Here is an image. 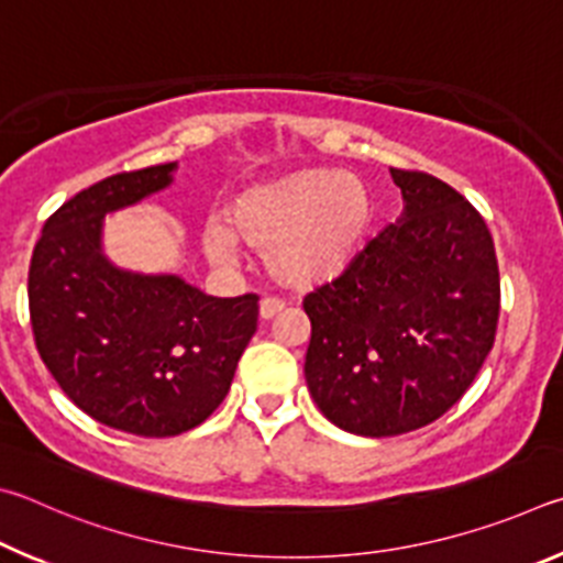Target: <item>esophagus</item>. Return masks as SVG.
<instances>
[{"label":"esophagus","mask_w":563,"mask_h":563,"mask_svg":"<svg viewBox=\"0 0 563 563\" xmlns=\"http://www.w3.org/2000/svg\"><path fill=\"white\" fill-rule=\"evenodd\" d=\"M284 309H287V303H284L282 299L266 297V299H262V303H260V317H262L264 321H269V319L276 317V313H282Z\"/></svg>","instance_id":"esophagus-1"}]
</instances>
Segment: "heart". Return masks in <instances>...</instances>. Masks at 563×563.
I'll list each match as a JSON object with an SVG mask.
<instances>
[{"label":"heart","instance_id":"obj_1","mask_svg":"<svg viewBox=\"0 0 563 563\" xmlns=\"http://www.w3.org/2000/svg\"><path fill=\"white\" fill-rule=\"evenodd\" d=\"M373 220V195L353 173L303 167L242 190L224 224L202 230L212 262H230L236 242L266 252V269L291 289L321 287L356 260Z\"/></svg>","mask_w":563,"mask_h":563}]
</instances>
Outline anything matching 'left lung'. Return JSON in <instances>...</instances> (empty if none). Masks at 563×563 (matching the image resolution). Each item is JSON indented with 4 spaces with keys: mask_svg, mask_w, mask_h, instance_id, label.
<instances>
[{
    "mask_svg": "<svg viewBox=\"0 0 563 563\" xmlns=\"http://www.w3.org/2000/svg\"><path fill=\"white\" fill-rule=\"evenodd\" d=\"M390 175L402 214L303 299L311 398L333 426L363 438L402 435L455 406L499 319L495 242L482 214L428 173Z\"/></svg>",
    "mask_w": 563,
    "mask_h": 563,
    "instance_id": "left-lung-1",
    "label": "left lung"
}]
</instances>
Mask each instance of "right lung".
Returning <instances> with one entry per match:
<instances>
[{
    "mask_svg": "<svg viewBox=\"0 0 563 563\" xmlns=\"http://www.w3.org/2000/svg\"><path fill=\"white\" fill-rule=\"evenodd\" d=\"M175 167L118 173L74 195L46 220L29 266L44 366L86 416L143 438L212 416L260 317L254 294L207 297L177 274L121 269L103 254L106 214L165 190Z\"/></svg>",
    "mask_w": 563,
    "mask_h": 563,
    "instance_id": "add662e5",
    "label": "right lung"
}]
</instances>
